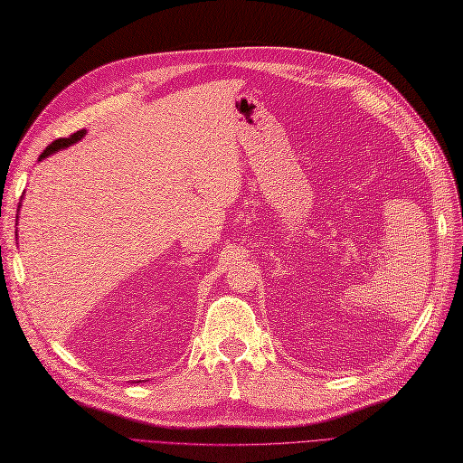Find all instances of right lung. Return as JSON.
Listing matches in <instances>:
<instances>
[{
    "instance_id": "right-lung-1",
    "label": "right lung",
    "mask_w": 463,
    "mask_h": 463,
    "mask_svg": "<svg viewBox=\"0 0 463 463\" xmlns=\"http://www.w3.org/2000/svg\"><path fill=\"white\" fill-rule=\"evenodd\" d=\"M82 137H85V129H80V131H77V133H73V135H69V137H65V138H58V141H53V143H52L44 152L40 154V158H38V160L46 158V156H50V154L58 152V150H61V148H67L69 145H73V143L80 141Z\"/></svg>"
}]
</instances>
